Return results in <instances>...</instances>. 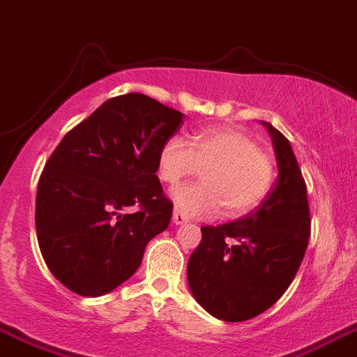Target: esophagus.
Instances as JSON below:
<instances>
[{
    "label": "esophagus",
    "mask_w": 357,
    "mask_h": 357,
    "mask_svg": "<svg viewBox=\"0 0 357 357\" xmlns=\"http://www.w3.org/2000/svg\"><path fill=\"white\" fill-rule=\"evenodd\" d=\"M172 224H174V225H185V224H188V218H186L183 213H179L178 209H174V213H172Z\"/></svg>",
    "instance_id": "esophagus-1"
}]
</instances>
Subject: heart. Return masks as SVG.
<instances>
[{"label":"heart","mask_w":357,"mask_h":357,"mask_svg":"<svg viewBox=\"0 0 357 357\" xmlns=\"http://www.w3.org/2000/svg\"><path fill=\"white\" fill-rule=\"evenodd\" d=\"M204 167L202 181L172 190V202L188 216H241L257 208L271 190L275 163L257 141L232 126L199 130L188 142L169 137L158 153L160 179L176 185Z\"/></svg>","instance_id":"heart-1"}]
</instances>
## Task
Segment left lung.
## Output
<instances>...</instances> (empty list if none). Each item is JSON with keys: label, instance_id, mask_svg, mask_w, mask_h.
I'll return each instance as SVG.
<instances>
[{"label": "left lung", "instance_id": "1", "mask_svg": "<svg viewBox=\"0 0 357 357\" xmlns=\"http://www.w3.org/2000/svg\"><path fill=\"white\" fill-rule=\"evenodd\" d=\"M275 188L255 211L218 227H202L188 261V285L213 317L241 322L271 308L294 280L310 238L306 185L291 142L271 123Z\"/></svg>", "mask_w": 357, "mask_h": 357}]
</instances>
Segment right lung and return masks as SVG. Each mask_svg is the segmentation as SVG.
Listing matches in <instances>:
<instances>
[{
  "instance_id": "obj_1",
  "label": "right lung",
  "mask_w": 357,
  "mask_h": 357,
  "mask_svg": "<svg viewBox=\"0 0 357 357\" xmlns=\"http://www.w3.org/2000/svg\"><path fill=\"white\" fill-rule=\"evenodd\" d=\"M181 121L179 111L128 93L103 102L54 149L40 176L35 224L43 261L66 289L109 294L169 227L158 153ZM132 205L135 213L126 211Z\"/></svg>"
}]
</instances>
